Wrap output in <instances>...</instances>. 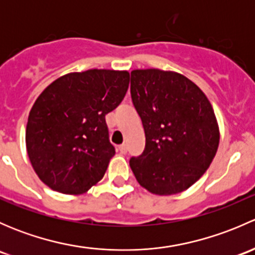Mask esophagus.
I'll list each match as a JSON object with an SVG mask.
<instances>
[{
  "mask_svg": "<svg viewBox=\"0 0 255 255\" xmlns=\"http://www.w3.org/2000/svg\"><path fill=\"white\" fill-rule=\"evenodd\" d=\"M118 149H120V151L122 154L127 153V145H126V144H121V145L118 146Z\"/></svg>",
  "mask_w": 255,
  "mask_h": 255,
  "instance_id": "obj_1",
  "label": "esophagus"
}]
</instances>
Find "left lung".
Listing matches in <instances>:
<instances>
[{"mask_svg": "<svg viewBox=\"0 0 255 255\" xmlns=\"http://www.w3.org/2000/svg\"><path fill=\"white\" fill-rule=\"evenodd\" d=\"M130 76L132 101L145 132V148L130 159V169L151 194H180L206 173L217 153L220 128L212 105L175 71L137 69Z\"/></svg>", "mask_w": 255, "mask_h": 255, "instance_id": "obj_1", "label": "left lung"}]
</instances>
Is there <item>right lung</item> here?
<instances>
[{"mask_svg": "<svg viewBox=\"0 0 255 255\" xmlns=\"http://www.w3.org/2000/svg\"><path fill=\"white\" fill-rule=\"evenodd\" d=\"M128 86L127 70L90 69L60 76L38 96L25 146L35 174L51 190L81 195L104 177L116 153L105 116Z\"/></svg>", "mask_w": 255, "mask_h": 255, "instance_id": "add662e5", "label": "right lung"}]
</instances>
